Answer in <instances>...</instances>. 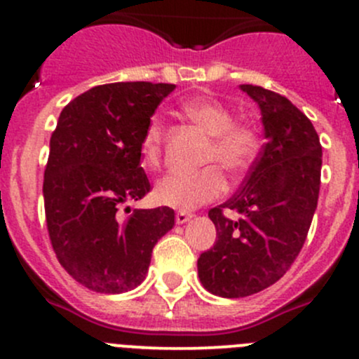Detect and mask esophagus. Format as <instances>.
<instances>
[{
  "label": "esophagus",
  "instance_id": "1",
  "mask_svg": "<svg viewBox=\"0 0 359 359\" xmlns=\"http://www.w3.org/2000/svg\"><path fill=\"white\" fill-rule=\"evenodd\" d=\"M191 219H193V213H189V212H177V215H175L177 224H186V222H189Z\"/></svg>",
  "mask_w": 359,
  "mask_h": 359
}]
</instances>
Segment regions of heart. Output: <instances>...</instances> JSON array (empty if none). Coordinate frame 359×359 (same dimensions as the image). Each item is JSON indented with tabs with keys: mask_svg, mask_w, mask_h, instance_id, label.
Wrapping results in <instances>:
<instances>
[{
	"mask_svg": "<svg viewBox=\"0 0 359 359\" xmlns=\"http://www.w3.org/2000/svg\"><path fill=\"white\" fill-rule=\"evenodd\" d=\"M184 112L212 135L205 161L219 163L229 175H238L252 163L259 149V137L248 123H234L233 112L212 97H196L182 106ZM163 119L153 116L144 130L140 153L144 161L156 166L163 149ZM226 180L217 166L200 172H170L156 186V200L175 210H193L215 200L224 191Z\"/></svg>",
	"mask_w": 359,
	"mask_h": 359,
	"instance_id": "heart-1",
	"label": "heart"
}]
</instances>
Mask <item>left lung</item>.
I'll use <instances>...</instances> for the list:
<instances>
[{
  "label": "left lung",
  "mask_w": 359,
  "mask_h": 359,
  "mask_svg": "<svg viewBox=\"0 0 359 359\" xmlns=\"http://www.w3.org/2000/svg\"><path fill=\"white\" fill-rule=\"evenodd\" d=\"M240 88L259 106L266 144L243 187L208 212L217 241L198 259L203 287L226 299L262 292L290 269L316 212L321 177L320 137L309 118L280 93ZM222 209L238 219L224 217Z\"/></svg>",
  "instance_id": "left-lung-1"
}]
</instances>
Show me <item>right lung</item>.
Listing matches in <instances>:
<instances>
[{
  "label": "right lung",
  "mask_w": 359,
  "mask_h": 359,
  "mask_svg": "<svg viewBox=\"0 0 359 359\" xmlns=\"http://www.w3.org/2000/svg\"><path fill=\"white\" fill-rule=\"evenodd\" d=\"M173 88L109 83L81 93L60 112L43 182L46 226L60 266L90 290L139 287L154 245L175 224L168 206L135 210L128 220L118 215L119 206L149 193L140 140Z\"/></svg>",
  "instance_id": "obj_1"
}]
</instances>
